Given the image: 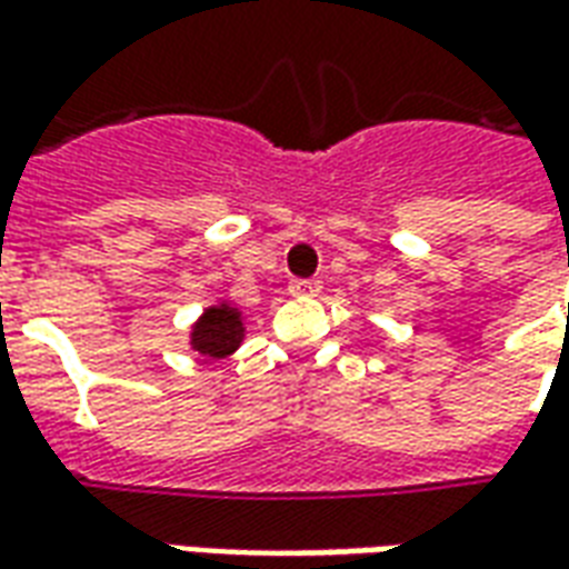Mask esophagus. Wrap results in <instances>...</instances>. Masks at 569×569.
Returning a JSON list of instances; mask_svg holds the SVG:
<instances>
[{"label": "esophagus", "instance_id": "34e87169", "mask_svg": "<svg viewBox=\"0 0 569 569\" xmlns=\"http://www.w3.org/2000/svg\"><path fill=\"white\" fill-rule=\"evenodd\" d=\"M289 292L292 296H317L320 292V280H313V277H296L289 283Z\"/></svg>", "mask_w": 569, "mask_h": 569}]
</instances>
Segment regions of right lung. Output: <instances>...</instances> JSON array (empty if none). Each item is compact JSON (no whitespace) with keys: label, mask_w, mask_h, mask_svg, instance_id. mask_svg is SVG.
I'll return each instance as SVG.
<instances>
[{"label":"right lung","mask_w":569,"mask_h":569,"mask_svg":"<svg viewBox=\"0 0 569 569\" xmlns=\"http://www.w3.org/2000/svg\"><path fill=\"white\" fill-rule=\"evenodd\" d=\"M243 338V320L231 305H219V308H207L203 317L191 332V345L198 353L212 359H222L234 353L237 345Z\"/></svg>","instance_id":"obj_1"}]
</instances>
